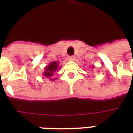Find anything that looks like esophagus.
<instances>
[{
    "instance_id": "34e87169",
    "label": "esophagus",
    "mask_w": 133,
    "mask_h": 133,
    "mask_svg": "<svg viewBox=\"0 0 133 133\" xmlns=\"http://www.w3.org/2000/svg\"><path fill=\"white\" fill-rule=\"evenodd\" d=\"M75 56H68V61H73L74 60H75Z\"/></svg>"
}]
</instances>
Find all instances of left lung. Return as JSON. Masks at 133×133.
I'll return each mask as SVG.
<instances>
[{
    "instance_id": "8db88e82",
    "label": "left lung",
    "mask_w": 133,
    "mask_h": 133,
    "mask_svg": "<svg viewBox=\"0 0 133 133\" xmlns=\"http://www.w3.org/2000/svg\"><path fill=\"white\" fill-rule=\"evenodd\" d=\"M92 68H93V66H92Z\"/></svg>"
}]
</instances>
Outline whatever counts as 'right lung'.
I'll return each mask as SVG.
<instances>
[{
	"mask_svg": "<svg viewBox=\"0 0 133 133\" xmlns=\"http://www.w3.org/2000/svg\"><path fill=\"white\" fill-rule=\"evenodd\" d=\"M61 68V66L59 67V63H58V61L51 62L44 68L45 70L43 72V75L46 77V78H49L50 81H54L55 79H56V78L52 79V77L54 75V73L57 70H58V68Z\"/></svg>",
	"mask_w": 133,
	"mask_h": 133,
	"instance_id": "add662e5",
	"label": "right lung"
}]
</instances>
